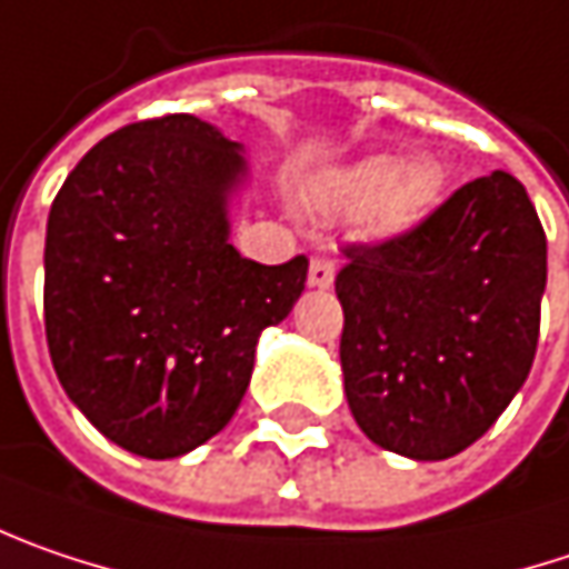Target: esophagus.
Wrapping results in <instances>:
<instances>
[{"mask_svg":"<svg viewBox=\"0 0 569 569\" xmlns=\"http://www.w3.org/2000/svg\"><path fill=\"white\" fill-rule=\"evenodd\" d=\"M335 283V263L328 257H312L309 263V286L312 289H328Z\"/></svg>","mask_w":569,"mask_h":569,"instance_id":"esophagus-1","label":"esophagus"}]
</instances>
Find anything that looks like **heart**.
<instances>
[{"label": "heart", "mask_w": 569, "mask_h": 569, "mask_svg": "<svg viewBox=\"0 0 569 569\" xmlns=\"http://www.w3.org/2000/svg\"><path fill=\"white\" fill-rule=\"evenodd\" d=\"M321 202L338 216L363 218L380 238H402L435 212L445 167L435 157L370 153L321 183Z\"/></svg>", "instance_id": "heart-1"}]
</instances>
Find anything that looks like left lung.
I'll use <instances>...</instances> for the list:
<instances>
[{"mask_svg": "<svg viewBox=\"0 0 569 569\" xmlns=\"http://www.w3.org/2000/svg\"><path fill=\"white\" fill-rule=\"evenodd\" d=\"M341 370L383 451L448 460L506 412L538 351L548 238L512 173L460 186L402 238L348 244Z\"/></svg>", "mask_w": 569, "mask_h": 569, "instance_id": "1", "label": "left lung"}]
</instances>
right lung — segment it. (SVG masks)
I'll use <instances>...</instances> for the list:
<instances>
[{
	"label": "right lung",
	"mask_w": 569,
	"mask_h": 569,
	"mask_svg": "<svg viewBox=\"0 0 569 569\" xmlns=\"http://www.w3.org/2000/svg\"><path fill=\"white\" fill-rule=\"evenodd\" d=\"M244 144L196 116L128 124L60 186L44 241V328L70 402L118 448L167 460L238 412L263 328L309 260L267 267L228 241Z\"/></svg>",
	"instance_id": "add662e5"
}]
</instances>
